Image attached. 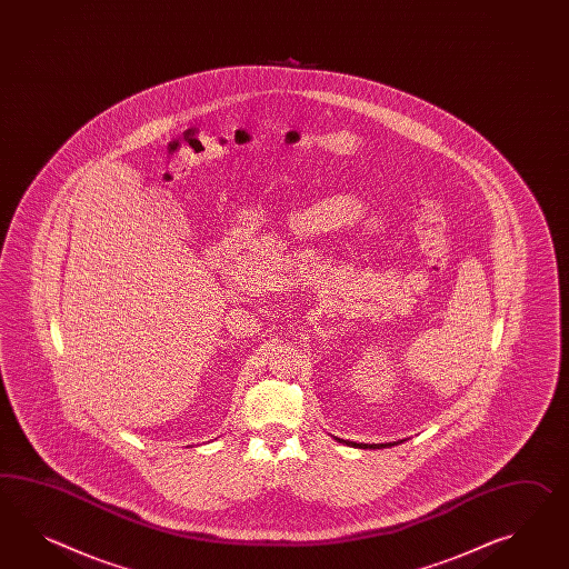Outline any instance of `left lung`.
Listing matches in <instances>:
<instances>
[{
  "label": "left lung",
  "mask_w": 569,
  "mask_h": 569,
  "mask_svg": "<svg viewBox=\"0 0 569 569\" xmlns=\"http://www.w3.org/2000/svg\"><path fill=\"white\" fill-rule=\"evenodd\" d=\"M339 443H347V446H353V448H390V446H397V443L405 442V440H399V442H387V443H358V442H349V440H341V438H335Z\"/></svg>",
  "instance_id": "1"
}]
</instances>
